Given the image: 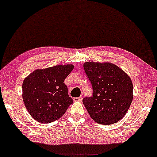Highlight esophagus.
Wrapping results in <instances>:
<instances>
[{
	"label": "esophagus",
	"instance_id": "esophagus-1",
	"mask_svg": "<svg viewBox=\"0 0 157 157\" xmlns=\"http://www.w3.org/2000/svg\"><path fill=\"white\" fill-rule=\"evenodd\" d=\"M82 97H76V98H74V101H82Z\"/></svg>",
	"mask_w": 157,
	"mask_h": 157
}]
</instances>
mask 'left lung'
Masks as SVG:
<instances>
[{"mask_svg":"<svg viewBox=\"0 0 157 157\" xmlns=\"http://www.w3.org/2000/svg\"><path fill=\"white\" fill-rule=\"evenodd\" d=\"M83 68L93 89L92 96L83 99L90 117L102 125H111L121 121L133 100L131 78L121 68L110 63L86 62Z\"/></svg>","mask_w":157,"mask_h":157,"instance_id":"8db88e82","label":"left lung"}]
</instances>
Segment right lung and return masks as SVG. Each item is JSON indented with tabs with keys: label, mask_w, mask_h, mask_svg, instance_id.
<instances>
[{
	"label": "right lung",
	"mask_w": 157,
	"mask_h": 157,
	"mask_svg": "<svg viewBox=\"0 0 157 157\" xmlns=\"http://www.w3.org/2000/svg\"><path fill=\"white\" fill-rule=\"evenodd\" d=\"M74 69L71 64L37 69L24 79L22 97L29 115L42 123H52L64 115L74 101L64 81Z\"/></svg>",
	"instance_id": "obj_1"
}]
</instances>
